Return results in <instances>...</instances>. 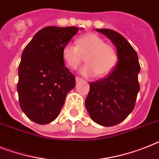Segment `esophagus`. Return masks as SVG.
Returning a JSON list of instances; mask_svg holds the SVG:
<instances>
[{
    "instance_id": "obj_1",
    "label": "esophagus",
    "mask_w": 159,
    "mask_h": 159,
    "mask_svg": "<svg viewBox=\"0 0 159 159\" xmlns=\"http://www.w3.org/2000/svg\"><path fill=\"white\" fill-rule=\"evenodd\" d=\"M81 81H82V78H81V77H76V82H81Z\"/></svg>"
}]
</instances>
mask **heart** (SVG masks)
I'll list each match as a JSON object with an SVG mask.
<instances>
[{"label": "heart", "instance_id": "heart-1", "mask_svg": "<svg viewBox=\"0 0 159 159\" xmlns=\"http://www.w3.org/2000/svg\"><path fill=\"white\" fill-rule=\"evenodd\" d=\"M86 64L81 73L86 77H105L113 71L117 62V52L112 45L95 33H86L77 40V46L68 42L62 48V57L68 67L76 69L83 61Z\"/></svg>", "mask_w": 159, "mask_h": 159}]
</instances>
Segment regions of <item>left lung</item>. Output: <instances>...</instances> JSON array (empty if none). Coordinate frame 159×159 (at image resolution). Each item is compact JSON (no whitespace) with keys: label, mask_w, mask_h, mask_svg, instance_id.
I'll return each instance as SVG.
<instances>
[{"label":"left lung","mask_w":159,"mask_h":159,"mask_svg":"<svg viewBox=\"0 0 159 159\" xmlns=\"http://www.w3.org/2000/svg\"><path fill=\"white\" fill-rule=\"evenodd\" d=\"M116 46L117 62L105 78L90 83L86 109L91 119L104 126L118 124L132 112L140 91L137 53L123 36L112 29H95Z\"/></svg>","instance_id":"8db88e82"}]
</instances>
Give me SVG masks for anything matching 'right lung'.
Wrapping results in <instances>:
<instances>
[{
	"instance_id": "obj_1",
	"label": "right lung",
	"mask_w": 159,
	"mask_h": 159,
	"mask_svg": "<svg viewBox=\"0 0 159 159\" xmlns=\"http://www.w3.org/2000/svg\"><path fill=\"white\" fill-rule=\"evenodd\" d=\"M78 30L76 27L44 28L23 51L17 85L19 105L37 124L53 122L75 86V77L64 65L62 48Z\"/></svg>"
}]
</instances>
